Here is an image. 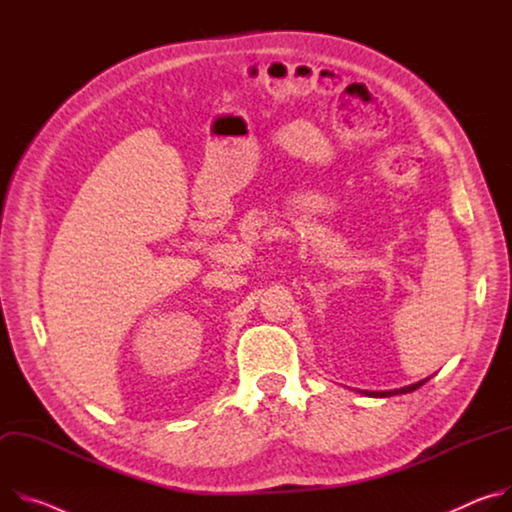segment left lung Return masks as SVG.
Returning <instances> with one entry per match:
<instances>
[{
    "mask_svg": "<svg viewBox=\"0 0 512 512\" xmlns=\"http://www.w3.org/2000/svg\"><path fill=\"white\" fill-rule=\"evenodd\" d=\"M427 380H429V378H425V380H419V382H415V384H411V386H405V388H396V390H384V392H364V394H370V396H392V394H407V392H413V390H417L419 386H423Z\"/></svg>",
    "mask_w": 512,
    "mask_h": 512,
    "instance_id": "1",
    "label": "left lung"
}]
</instances>
